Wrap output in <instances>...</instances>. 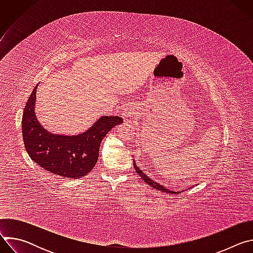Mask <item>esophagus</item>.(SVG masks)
I'll use <instances>...</instances> for the list:
<instances>
[{"label": "esophagus", "mask_w": 253, "mask_h": 253, "mask_svg": "<svg viewBox=\"0 0 253 253\" xmlns=\"http://www.w3.org/2000/svg\"><path fill=\"white\" fill-rule=\"evenodd\" d=\"M122 117L125 123H130L135 117V107L133 105L127 104L122 111Z\"/></svg>", "instance_id": "obj_1"}]
</instances>
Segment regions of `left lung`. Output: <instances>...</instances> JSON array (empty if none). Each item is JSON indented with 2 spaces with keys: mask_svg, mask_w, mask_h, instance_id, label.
Masks as SVG:
<instances>
[{
  "mask_svg": "<svg viewBox=\"0 0 253 253\" xmlns=\"http://www.w3.org/2000/svg\"><path fill=\"white\" fill-rule=\"evenodd\" d=\"M133 165H134V168H135V170H136V172L140 175V177L142 178V180L143 181H145L148 185H150L151 187H153L154 189H157V190H159V191H162V192H166V193H171V194H178V193H180V192H182L181 190H178V191H173V190H170V189H167L166 187H164L163 185H161L160 183H158V182H156V181H154L153 179H151L149 176H147L145 173H143L142 172V170L136 165V163H135V161H133Z\"/></svg>",
  "mask_w": 253,
  "mask_h": 253,
  "instance_id": "left-lung-1",
  "label": "left lung"
}]
</instances>
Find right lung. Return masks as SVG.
<instances>
[{
  "mask_svg": "<svg viewBox=\"0 0 253 253\" xmlns=\"http://www.w3.org/2000/svg\"><path fill=\"white\" fill-rule=\"evenodd\" d=\"M36 85L24 108L22 133L31 159L45 170L69 179L86 176L99 157L100 144L106 134L123 122L118 116H102L87 131L66 136L43 128L35 113Z\"/></svg>",
  "mask_w": 253,
  "mask_h": 253,
  "instance_id": "1",
  "label": "right lung"
}]
</instances>
